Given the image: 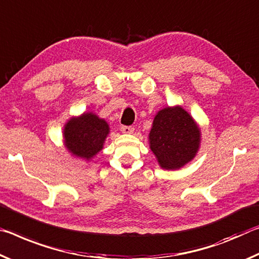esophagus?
<instances>
[{"label": "esophagus", "instance_id": "34e87169", "mask_svg": "<svg viewBox=\"0 0 259 259\" xmlns=\"http://www.w3.org/2000/svg\"><path fill=\"white\" fill-rule=\"evenodd\" d=\"M120 131H121V133H124V134H132L134 132V128L131 126H121Z\"/></svg>", "mask_w": 259, "mask_h": 259}]
</instances>
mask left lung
<instances>
[{
  "label": "left lung",
  "instance_id": "1",
  "mask_svg": "<svg viewBox=\"0 0 259 259\" xmlns=\"http://www.w3.org/2000/svg\"><path fill=\"white\" fill-rule=\"evenodd\" d=\"M200 125L181 105L156 113L148 137L149 148L163 169H179L196 157L201 147Z\"/></svg>",
  "mask_w": 259,
  "mask_h": 259
}]
</instances>
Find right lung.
<instances>
[{"label": "right lung", "instance_id": "1", "mask_svg": "<svg viewBox=\"0 0 259 259\" xmlns=\"http://www.w3.org/2000/svg\"><path fill=\"white\" fill-rule=\"evenodd\" d=\"M109 134L107 120L93 111H84L63 126V143L71 156L90 163L103 149Z\"/></svg>", "mask_w": 259, "mask_h": 259}]
</instances>
